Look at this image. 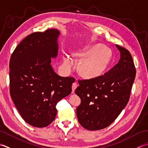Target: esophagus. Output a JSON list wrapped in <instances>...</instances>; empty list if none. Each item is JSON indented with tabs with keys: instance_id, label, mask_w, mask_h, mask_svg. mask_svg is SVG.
Here are the masks:
<instances>
[{
	"instance_id": "esophagus-1",
	"label": "esophagus",
	"mask_w": 148,
	"mask_h": 148,
	"mask_svg": "<svg viewBox=\"0 0 148 148\" xmlns=\"http://www.w3.org/2000/svg\"><path fill=\"white\" fill-rule=\"evenodd\" d=\"M77 86H78V84H77V82L73 83V84H72V92H73L75 91V90L76 89Z\"/></svg>"
}]
</instances>
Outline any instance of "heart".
Masks as SVG:
<instances>
[{
    "label": "heart",
    "instance_id": "b5f03b06",
    "mask_svg": "<svg viewBox=\"0 0 148 148\" xmlns=\"http://www.w3.org/2000/svg\"><path fill=\"white\" fill-rule=\"evenodd\" d=\"M75 56L80 60L86 58L78 66L80 73L84 77L95 78L106 70L112 59V52L107 48L98 44L75 53ZM63 61L65 68L68 71L74 66V61L68 55L63 57Z\"/></svg>",
    "mask_w": 148,
    "mask_h": 148
}]
</instances>
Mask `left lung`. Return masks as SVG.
I'll use <instances>...</instances> for the list:
<instances>
[{"instance_id": "obj_1", "label": "left lung", "mask_w": 148, "mask_h": 148, "mask_svg": "<svg viewBox=\"0 0 148 148\" xmlns=\"http://www.w3.org/2000/svg\"><path fill=\"white\" fill-rule=\"evenodd\" d=\"M121 57L104 75L78 80L75 93L81 99L77 108L80 124L89 130L107 127L116 120L130 99L136 70L129 51L116 45Z\"/></svg>"}]
</instances>
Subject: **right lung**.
I'll return each mask as SVG.
<instances>
[{"instance_id":"add662e5","label":"right lung","mask_w":148,"mask_h":148,"mask_svg":"<svg viewBox=\"0 0 148 148\" xmlns=\"http://www.w3.org/2000/svg\"><path fill=\"white\" fill-rule=\"evenodd\" d=\"M58 30L47 29L27 36L14 49L10 61V91L20 116L38 128L55 119L56 105L70 95L73 77H62L50 65L58 51Z\"/></svg>"}]
</instances>
